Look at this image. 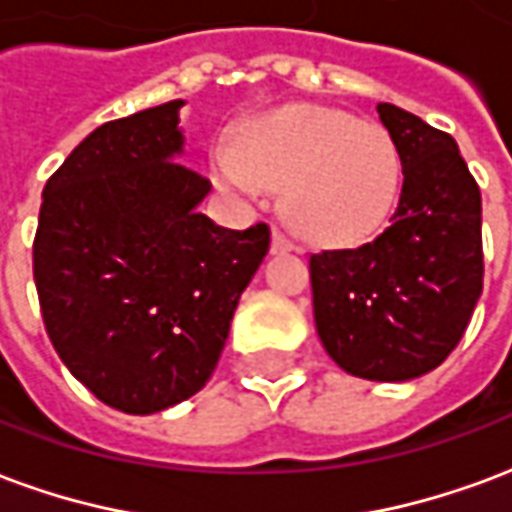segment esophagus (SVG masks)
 Returning <instances> with one entry per match:
<instances>
[{
    "mask_svg": "<svg viewBox=\"0 0 512 512\" xmlns=\"http://www.w3.org/2000/svg\"><path fill=\"white\" fill-rule=\"evenodd\" d=\"M272 253H292V251H297V245H294L292 240H289V237H286V234H283L281 229H272Z\"/></svg>",
    "mask_w": 512,
    "mask_h": 512,
    "instance_id": "34e87169",
    "label": "esophagus"
}]
</instances>
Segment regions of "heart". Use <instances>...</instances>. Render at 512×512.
<instances>
[{
    "instance_id": "b5f03b06",
    "label": "heart",
    "mask_w": 512,
    "mask_h": 512,
    "mask_svg": "<svg viewBox=\"0 0 512 512\" xmlns=\"http://www.w3.org/2000/svg\"><path fill=\"white\" fill-rule=\"evenodd\" d=\"M212 179L237 199L283 188V210L316 240L374 234L401 190V152L379 125L322 106H286L218 144Z\"/></svg>"
}]
</instances>
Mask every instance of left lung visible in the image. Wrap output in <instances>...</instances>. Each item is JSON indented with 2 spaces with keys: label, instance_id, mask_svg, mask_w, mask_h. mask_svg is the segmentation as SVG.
I'll use <instances>...</instances> for the list:
<instances>
[{
  "label": "left lung",
  "instance_id": "8db88e82",
  "mask_svg": "<svg viewBox=\"0 0 512 512\" xmlns=\"http://www.w3.org/2000/svg\"><path fill=\"white\" fill-rule=\"evenodd\" d=\"M401 152L404 188L382 234L311 256L313 319L346 374L409 382L453 352L483 292V207L453 136L376 106Z\"/></svg>",
  "mask_w": 512,
  "mask_h": 512
}]
</instances>
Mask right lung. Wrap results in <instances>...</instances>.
<instances>
[{
  "label": "right lung",
  "mask_w": 512,
  "mask_h": 512,
  "mask_svg": "<svg viewBox=\"0 0 512 512\" xmlns=\"http://www.w3.org/2000/svg\"><path fill=\"white\" fill-rule=\"evenodd\" d=\"M182 106L92 130L46 182L32 248L62 363L128 414L163 412L207 384L270 251L267 223L234 231L201 212L212 185L179 163Z\"/></svg>",
  "instance_id": "add662e5"
}]
</instances>
